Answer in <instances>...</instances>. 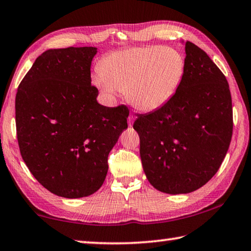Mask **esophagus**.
Listing matches in <instances>:
<instances>
[{
    "label": "esophagus",
    "mask_w": 251,
    "mask_h": 251,
    "mask_svg": "<svg viewBox=\"0 0 251 251\" xmlns=\"http://www.w3.org/2000/svg\"><path fill=\"white\" fill-rule=\"evenodd\" d=\"M134 120H135V116L131 115V114H129V116H128V126H131V124H133Z\"/></svg>",
    "instance_id": "34e87169"
}]
</instances>
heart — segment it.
I'll list each match as a JSON object with an SVG mask.
<instances>
[{
    "instance_id": "obj_1",
    "label": "heart",
    "mask_w": 251,
    "mask_h": 251,
    "mask_svg": "<svg viewBox=\"0 0 251 251\" xmlns=\"http://www.w3.org/2000/svg\"><path fill=\"white\" fill-rule=\"evenodd\" d=\"M185 70V58L175 49L133 48L105 56L94 83L107 95L126 93L127 100L142 112H155L175 96Z\"/></svg>"
}]
</instances>
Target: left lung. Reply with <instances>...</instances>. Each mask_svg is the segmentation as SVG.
<instances>
[{
  "mask_svg": "<svg viewBox=\"0 0 251 251\" xmlns=\"http://www.w3.org/2000/svg\"><path fill=\"white\" fill-rule=\"evenodd\" d=\"M186 70L163 108L141 114L134 129L148 181L161 193L188 194L218 172L232 135L231 95L226 77L206 52L185 44Z\"/></svg>",
  "mask_w": 251,
  "mask_h": 251,
  "instance_id": "8db88e82",
  "label": "left lung"
}]
</instances>
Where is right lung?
<instances>
[{"mask_svg":"<svg viewBox=\"0 0 251 251\" xmlns=\"http://www.w3.org/2000/svg\"><path fill=\"white\" fill-rule=\"evenodd\" d=\"M96 48L45 50L15 97L20 151L40 184L57 196L80 198L100 188L107 158L129 110L99 104L91 65Z\"/></svg>","mask_w":251,"mask_h":251,"instance_id":"add662e5","label":"right lung"}]
</instances>
